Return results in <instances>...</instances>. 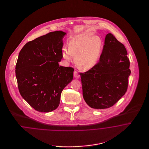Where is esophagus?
<instances>
[{"label":"esophagus","mask_w":149,"mask_h":149,"mask_svg":"<svg viewBox=\"0 0 149 149\" xmlns=\"http://www.w3.org/2000/svg\"><path fill=\"white\" fill-rule=\"evenodd\" d=\"M74 76L75 78H77V79L79 78V77H80V76L79 75V74H78L77 71H74Z\"/></svg>","instance_id":"esophagus-1"}]
</instances>
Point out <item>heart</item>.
<instances>
[{
    "instance_id": "b5f03b06",
    "label": "heart",
    "mask_w": 149,
    "mask_h": 149,
    "mask_svg": "<svg viewBox=\"0 0 149 149\" xmlns=\"http://www.w3.org/2000/svg\"><path fill=\"white\" fill-rule=\"evenodd\" d=\"M102 46V40L92 32H85L74 37L69 43V48L63 50L62 55L67 61H71L75 55L77 63L84 69L96 64Z\"/></svg>"
}]
</instances>
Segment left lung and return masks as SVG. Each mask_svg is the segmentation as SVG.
Here are the masks:
<instances>
[{
    "instance_id": "8db88e82",
    "label": "left lung",
    "mask_w": 149,
    "mask_h": 149,
    "mask_svg": "<svg viewBox=\"0 0 149 149\" xmlns=\"http://www.w3.org/2000/svg\"><path fill=\"white\" fill-rule=\"evenodd\" d=\"M125 46L111 33L107 35L98 63L80 72L83 95L94 109L113 106L127 90L131 70Z\"/></svg>"
}]
</instances>
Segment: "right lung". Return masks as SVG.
Returning <instances> with one entry per match:
<instances>
[{"instance_id":"right-lung-1","label":"right lung","mask_w":149,"mask_h":149,"mask_svg":"<svg viewBox=\"0 0 149 149\" xmlns=\"http://www.w3.org/2000/svg\"><path fill=\"white\" fill-rule=\"evenodd\" d=\"M65 34L51 32L27 43L19 52L15 66L18 89L38 112L56 109L63 90L73 79L74 68L58 65Z\"/></svg>"}]
</instances>
